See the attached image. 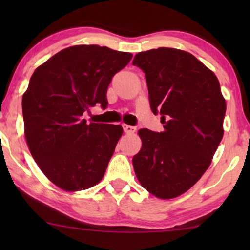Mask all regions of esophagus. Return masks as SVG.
Returning <instances> with one entry per match:
<instances>
[{
  "label": "esophagus",
  "instance_id": "34e87169",
  "mask_svg": "<svg viewBox=\"0 0 250 250\" xmlns=\"http://www.w3.org/2000/svg\"><path fill=\"white\" fill-rule=\"evenodd\" d=\"M123 128H124V132L126 134H133V133L135 132V127L134 126H131V125H127V124H123Z\"/></svg>",
  "mask_w": 250,
  "mask_h": 250
}]
</instances>
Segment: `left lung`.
Segmentation results:
<instances>
[{"mask_svg": "<svg viewBox=\"0 0 250 250\" xmlns=\"http://www.w3.org/2000/svg\"><path fill=\"white\" fill-rule=\"evenodd\" d=\"M145 73L150 107L164 132L139 129L133 157L139 182L159 199L187 192L204 175L223 138L227 104L216 75L187 51L158 47L135 54Z\"/></svg>", "mask_w": 250, "mask_h": 250, "instance_id": "8db88e82", "label": "left lung"}]
</instances>
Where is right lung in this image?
<instances>
[{
	"instance_id": "add662e5",
	"label": "right lung",
	"mask_w": 250,
	"mask_h": 250,
	"mask_svg": "<svg viewBox=\"0 0 250 250\" xmlns=\"http://www.w3.org/2000/svg\"><path fill=\"white\" fill-rule=\"evenodd\" d=\"M132 59L107 46L74 45L34 71L22 95L25 136L44 175L69 192L94 187L123 134L121 125L86 124L84 111L108 104L111 78Z\"/></svg>"
}]
</instances>
